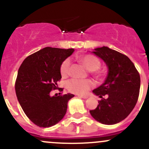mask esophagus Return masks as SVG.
Returning a JSON list of instances; mask_svg holds the SVG:
<instances>
[{"instance_id":"obj_1","label":"esophagus","mask_w":149,"mask_h":149,"mask_svg":"<svg viewBox=\"0 0 149 149\" xmlns=\"http://www.w3.org/2000/svg\"><path fill=\"white\" fill-rule=\"evenodd\" d=\"M78 97H80V98H83V99H88V95H78Z\"/></svg>"}]
</instances>
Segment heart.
Returning <instances> with one entry per match:
<instances>
[{
	"label": "heart",
	"mask_w": 149,
	"mask_h": 149,
	"mask_svg": "<svg viewBox=\"0 0 149 149\" xmlns=\"http://www.w3.org/2000/svg\"><path fill=\"white\" fill-rule=\"evenodd\" d=\"M78 60L81 62L89 71L92 73H96L100 76V73L96 72L97 69L100 68L101 61L95 56L92 54H85L78 57ZM70 68H71V60L67 58L62 61L60 66V73L62 77H66L70 73ZM94 85L93 82L91 80H80L77 78H72L68 80L66 83V87L70 92L74 94H84L88 92Z\"/></svg>",
	"instance_id": "obj_1"
}]
</instances>
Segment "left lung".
<instances>
[{"mask_svg": "<svg viewBox=\"0 0 149 149\" xmlns=\"http://www.w3.org/2000/svg\"><path fill=\"white\" fill-rule=\"evenodd\" d=\"M103 59L109 69L105 81L93 93L102 100L90 114L97 121L105 125L120 122L133 110L139 95L140 76L127 56L108 47H98L92 52ZM107 94L108 97H102Z\"/></svg>", "mask_w": 149, "mask_h": 149, "instance_id": "8db88e82", "label": "left lung"}]
</instances>
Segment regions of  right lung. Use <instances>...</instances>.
Wrapping results in <instances>:
<instances>
[{
  "label": "right lung",
  "instance_id": "right-lung-1",
  "mask_svg": "<svg viewBox=\"0 0 149 149\" xmlns=\"http://www.w3.org/2000/svg\"><path fill=\"white\" fill-rule=\"evenodd\" d=\"M73 51L46 47L28 56L19 69L15 81L17 100L27 117L38 127L58 123L66 114L69 100L74 97L70 93L50 96L52 90L59 88L61 64Z\"/></svg>",
  "mask_w": 149,
  "mask_h": 149
}]
</instances>
